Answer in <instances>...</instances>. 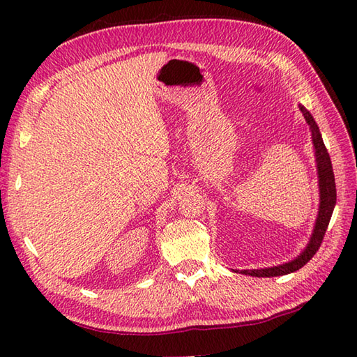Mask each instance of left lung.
<instances>
[{"label":"left lung","mask_w":357,"mask_h":357,"mask_svg":"<svg viewBox=\"0 0 357 357\" xmlns=\"http://www.w3.org/2000/svg\"><path fill=\"white\" fill-rule=\"evenodd\" d=\"M299 109L302 112V115H304L307 124L310 126V130H312V139H313V147H314V155H316V162H317V174H319L317 178H319L321 202H319V211H317L312 238H310V242L304 248V252L296 257V259L280 264V265H275V267H268V268L241 270L242 275H248L255 278H273V276H284V275H288V273H293L304 267V265L316 255L317 250H319L322 239L325 236V231H327V227L330 224L333 210H335L336 184H335V173H333L330 155L327 149H325L319 127H317L312 113H310L304 105L301 104H299Z\"/></svg>","instance_id":"8db88e82"}]
</instances>
